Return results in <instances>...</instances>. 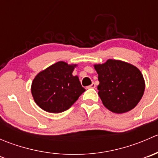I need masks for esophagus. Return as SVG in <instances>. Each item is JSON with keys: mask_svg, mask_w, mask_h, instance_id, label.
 <instances>
[{"mask_svg": "<svg viewBox=\"0 0 158 158\" xmlns=\"http://www.w3.org/2000/svg\"><path fill=\"white\" fill-rule=\"evenodd\" d=\"M95 84L94 83V82H92L90 85H89V86L87 87V89H95Z\"/></svg>", "mask_w": 158, "mask_h": 158, "instance_id": "esophagus-1", "label": "esophagus"}]
</instances>
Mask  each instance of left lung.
Here are the masks:
<instances>
[{"label": "left lung", "instance_id": "8db88e82", "mask_svg": "<svg viewBox=\"0 0 158 158\" xmlns=\"http://www.w3.org/2000/svg\"><path fill=\"white\" fill-rule=\"evenodd\" d=\"M99 85L98 95L105 107L117 114L133 109L144 95L145 82L136 66L109 59L102 64H95Z\"/></svg>", "mask_w": 158, "mask_h": 158}]
</instances>
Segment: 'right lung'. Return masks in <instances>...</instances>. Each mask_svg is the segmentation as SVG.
I'll return each mask as SVG.
<instances>
[{"label": "right lung", "mask_w": 158, "mask_h": 158, "mask_svg": "<svg viewBox=\"0 0 158 158\" xmlns=\"http://www.w3.org/2000/svg\"><path fill=\"white\" fill-rule=\"evenodd\" d=\"M77 64L57 62L40 72L33 79L31 93L36 104L50 113H60L69 109L83 93L77 76L73 72Z\"/></svg>", "instance_id": "obj_1"}]
</instances>
